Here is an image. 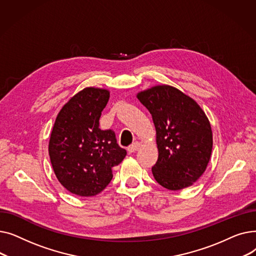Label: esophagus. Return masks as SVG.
<instances>
[{
    "label": "esophagus",
    "instance_id": "esophagus-1",
    "mask_svg": "<svg viewBox=\"0 0 256 256\" xmlns=\"http://www.w3.org/2000/svg\"><path fill=\"white\" fill-rule=\"evenodd\" d=\"M140 145H141V143H140V142H135V143H132V145H130V146L128 147V152L130 154H132V152H135L136 150H139Z\"/></svg>",
    "mask_w": 256,
    "mask_h": 256
}]
</instances>
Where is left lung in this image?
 <instances>
[{
    "label": "left lung",
    "mask_w": 256,
    "mask_h": 256,
    "mask_svg": "<svg viewBox=\"0 0 256 256\" xmlns=\"http://www.w3.org/2000/svg\"><path fill=\"white\" fill-rule=\"evenodd\" d=\"M137 98L152 114L156 130V180L172 191L192 186L212 154V132L206 113L193 98L168 85L141 91Z\"/></svg>",
    "instance_id": "obj_1"
}]
</instances>
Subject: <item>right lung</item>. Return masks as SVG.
<instances>
[{
    "instance_id": "right-lung-1",
    "label": "right lung",
    "mask_w": 256,
    "mask_h": 256,
    "mask_svg": "<svg viewBox=\"0 0 256 256\" xmlns=\"http://www.w3.org/2000/svg\"><path fill=\"white\" fill-rule=\"evenodd\" d=\"M109 98L106 89L85 88L63 106L54 124L50 163L60 184L72 194L89 197L100 193L113 178L112 168L126 156L114 130L100 128Z\"/></svg>"
}]
</instances>
